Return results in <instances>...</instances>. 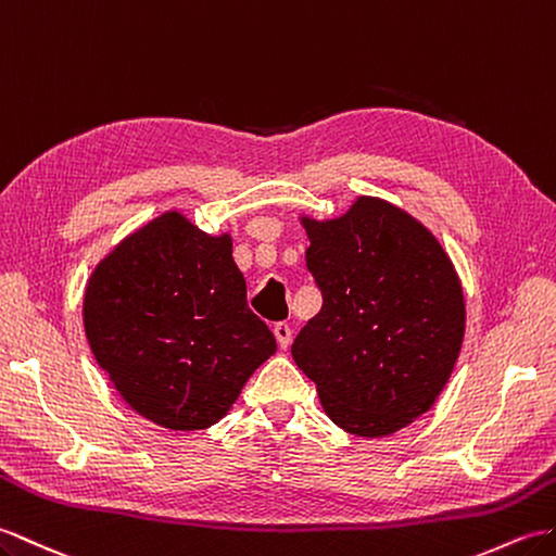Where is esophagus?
Listing matches in <instances>:
<instances>
[{"instance_id":"34e87169","label":"esophagus","mask_w":556,"mask_h":556,"mask_svg":"<svg viewBox=\"0 0 556 556\" xmlns=\"http://www.w3.org/2000/svg\"><path fill=\"white\" fill-rule=\"evenodd\" d=\"M291 333H293L291 327L283 325V321H279V325H275V339H277L281 351H287V348L291 345Z\"/></svg>"}]
</instances>
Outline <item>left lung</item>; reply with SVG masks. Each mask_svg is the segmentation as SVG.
<instances>
[{
	"mask_svg": "<svg viewBox=\"0 0 556 556\" xmlns=\"http://www.w3.org/2000/svg\"><path fill=\"white\" fill-rule=\"evenodd\" d=\"M299 219L325 303L291 345L295 365L343 431L405 429L431 409L462 351L467 309L453 261L417 217L377 197Z\"/></svg>",
	"mask_w": 556,
	"mask_h": 556,
	"instance_id": "left-lung-1",
	"label": "left lung"
}]
</instances>
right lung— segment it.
Returning <instances> with one entry per match:
<instances>
[{
  "label": "right lung",
  "mask_w": 556,
  "mask_h": 556,
  "mask_svg": "<svg viewBox=\"0 0 556 556\" xmlns=\"http://www.w3.org/2000/svg\"><path fill=\"white\" fill-rule=\"evenodd\" d=\"M97 365L137 415L201 431L237 403L277 341L247 305L231 235L165 211L101 257L83 295Z\"/></svg>",
  "instance_id": "add662e5"
}]
</instances>
